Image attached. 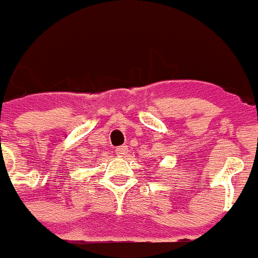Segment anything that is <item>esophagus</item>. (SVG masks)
Segmentation results:
<instances>
[{"mask_svg": "<svg viewBox=\"0 0 258 258\" xmlns=\"http://www.w3.org/2000/svg\"><path fill=\"white\" fill-rule=\"evenodd\" d=\"M127 152H128L127 146H120V148L116 149V154H119V156H124V154H127Z\"/></svg>", "mask_w": 258, "mask_h": 258, "instance_id": "obj_1", "label": "esophagus"}]
</instances>
